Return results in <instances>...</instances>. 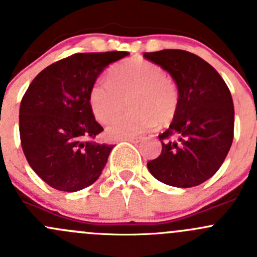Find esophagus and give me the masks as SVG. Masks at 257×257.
I'll return each mask as SVG.
<instances>
[{"instance_id": "esophagus-1", "label": "esophagus", "mask_w": 257, "mask_h": 257, "mask_svg": "<svg viewBox=\"0 0 257 257\" xmlns=\"http://www.w3.org/2000/svg\"><path fill=\"white\" fill-rule=\"evenodd\" d=\"M121 141L131 142V143H138V142H141V138L139 137H126V138H123Z\"/></svg>"}]
</instances>
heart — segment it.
<instances>
[{"mask_svg":"<svg viewBox=\"0 0 257 257\" xmlns=\"http://www.w3.org/2000/svg\"><path fill=\"white\" fill-rule=\"evenodd\" d=\"M131 110L107 128L112 138L138 136L172 123L179 108V90L165 71L153 62L136 57L116 63L108 72V80H97L89 93V104L100 123H109L125 107Z\"/></svg>","mask_w":257,"mask_h":257,"instance_id":"b5f03b06","label":"heart"}]
</instances>
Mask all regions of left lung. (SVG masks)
I'll return each instance as SVG.
<instances>
[{
	"label": "left lung",
	"instance_id": "8db88e82",
	"mask_svg": "<svg viewBox=\"0 0 257 257\" xmlns=\"http://www.w3.org/2000/svg\"><path fill=\"white\" fill-rule=\"evenodd\" d=\"M144 58L169 72L179 90L177 116L159 136L162 153L148 169L167 185H200L219 170L232 144L231 93L216 69L190 52L163 49Z\"/></svg>",
	"mask_w": 257,
	"mask_h": 257
}]
</instances>
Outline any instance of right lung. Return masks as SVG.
Returning a JSON list of instances; mask_svg holds the SVG:
<instances>
[{
    "mask_svg": "<svg viewBox=\"0 0 257 257\" xmlns=\"http://www.w3.org/2000/svg\"><path fill=\"white\" fill-rule=\"evenodd\" d=\"M128 54H72L40 72L26 90L20 105L21 145L30 167L53 189L73 193L102 174L113 145L93 141L103 128L89 93L103 69Z\"/></svg>",
    "mask_w": 257,
    "mask_h": 257,
    "instance_id": "1",
    "label": "right lung"
}]
</instances>
